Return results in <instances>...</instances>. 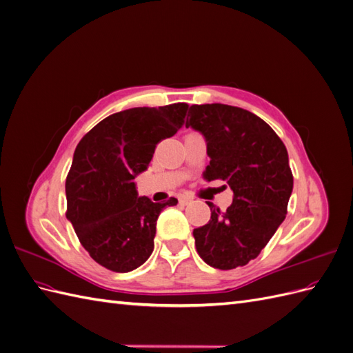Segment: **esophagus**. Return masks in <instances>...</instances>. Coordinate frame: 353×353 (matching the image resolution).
Masks as SVG:
<instances>
[{
	"label": "esophagus",
	"mask_w": 353,
	"mask_h": 353,
	"mask_svg": "<svg viewBox=\"0 0 353 353\" xmlns=\"http://www.w3.org/2000/svg\"><path fill=\"white\" fill-rule=\"evenodd\" d=\"M191 200H193V199H191V197H188V196H181L179 197V203H181V205H188V203L191 201Z\"/></svg>",
	"instance_id": "34e87169"
}]
</instances>
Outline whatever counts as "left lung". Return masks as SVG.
<instances>
[{"label": "left lung", "instance_id": "left-lung-1", "mask_svg": "<svg viewBox=\"0 0 353 353\" xmlns=\"http://www.w3.org/2000/svg\"><path fill=\"white\" fill-rule=\"evenodd\" d=\"M185 126L205 135L210 162L206 181L222 179L234 199L193 231L200 258L218 270H234L258 258L284 221L293 174L284 143L249 110L227 104H193Z\"/></svg>", "mask_w": 353, "mask_h": 353}]
</instances>
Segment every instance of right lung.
Wrapping results in <instances>:
<instances>
[{"label": "right lung", "mask_w": 353, "mask_h": 353, "mask_svg": "<svg viewBox=\"0 0 353 353\" xmlns=\"http://www.w3.org/2000/svg\"><path fill=\"white\" fill-rule=\"evenodd\" d=\"M187 103L110 114L82 137L66 178V216L91 258L113 272H130L153 252L156 221L170 197H137L134 178L148 168L157 143L176 134Z\"/></svg>", "instance_id": "add662e5"}]
</instances>
